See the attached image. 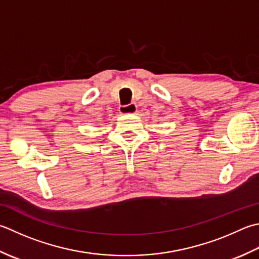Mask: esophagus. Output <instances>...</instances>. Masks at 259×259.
<instances>
[{
    "label": "esophagus",
    "mask_w": 259,
    "mask_h": 259,
    "mask_svg": "<svg viewBox=\"0 0 259 259\" xmlns=\"http://www.w3.org/2000/svg\"><path fill=\"white\" fill-rule=\"evenodd\" d=\"M121 114H134L137 112V105L130 103L128 105H121L119 108Z\"/></svg>",
    "instance_id": "34e87169"
}]
</instances>
